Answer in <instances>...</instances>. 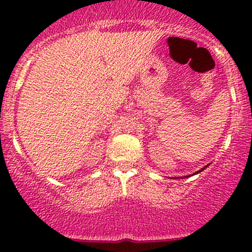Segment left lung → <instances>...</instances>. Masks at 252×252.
I'll return each instance as SVG.
<instances>
[{
  "label": "left lung",
  "instance_id": "left-lung-1",
  "mask_svg": "<svg viewBox=\"0 0 252 252\" xmlns=\"http://www.w3.org/2000/svg\"><path fill=\"white\" fill-rule=\"evenodd\" d=\"M207 166H209V164H207ZM207 166H205V167H204V168L199 169V170H198V172H195V173H194V174H198V173H200V172H202V170H204L205 168H207ZM192 175H193V174H192Z\"/></svg>",
  "mask_w": 252,
  "mask_h": 252
}]
</instances>
